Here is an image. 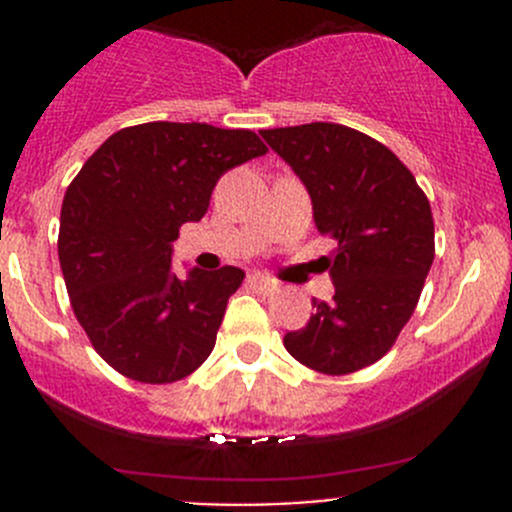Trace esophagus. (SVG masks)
Listing matches in <instances>:
<instances>
[{"label":"esophagus","mask_w":512,"mask_h":512,"mask_svg":"<svg viewBox=\"0 0 512 512\" xmlns=\"http://www.w3.org/2000/svg\"><path fill=\"white\" fill-rule=\"evenodd\" d=\"M247 285L262 294H275L277 289H280V285H277L275 280H270V277H265V275H250L247 277Z\"/></svg>","instance_id":"obj_1"}]
</instances>
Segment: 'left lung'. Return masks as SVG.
Listing matches in <instances>:
<instances>
[{"label":"left lung","instance_id":"left-lung-1","mask_svg":"<svg viewBox=\"0 0 512 512\" xmlns=\"http://www.w3.org/2000/svg\"><path fill=\"white\" fill-rule=\"evenodd\" d=\"M307 188L314 225L339 247L324 257L332 302L285 334L299 364L329 376L371 366L394 347L431 270L433 215L411 170L384 143L342 123L260 131Z\"/></svg>","mask_w":512,"mask_h":512}]
</instances>
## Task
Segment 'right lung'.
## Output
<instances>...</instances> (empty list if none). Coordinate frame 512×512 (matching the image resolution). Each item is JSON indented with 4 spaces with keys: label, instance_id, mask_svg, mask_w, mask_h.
<instances>
[{
    "label": "right lung",
    "instance_id": "add662e5",
    "mask_svg": "<svg viewBox=\"0 0 512 512\" xmlns=\"http://www.w3.org/2000/svg\"><path fill=\"white\" fill-rule=\"evenodd\" d=\"M257 133L153 121L113 133L66 188L59 262L101 359L143 384L193 374L215 347L240 267L170 270L180 227L208 213L220 175L265 156Z\"/></svg>",
    "mask_w": 512,
    "mask_h": 512
}]
</instances>
